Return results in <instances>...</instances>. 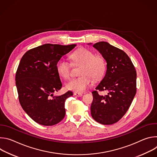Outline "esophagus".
<instances>
[{
  "label": "esophagus",
  "instance_id": "obj_1",
  "mask_svg": "<svg viewBox=\"0 0 157 157\" xmlns=\"http://www.w3.org/2000/svg\"><path fill=\"white\" fill-rule=\"evenodd\" d=\"M74 95L77 96V97H81L82 96V93H75Z\"/></svg>",
  "mask_w": 157,
  "mask_h": 157
}]
</instances>
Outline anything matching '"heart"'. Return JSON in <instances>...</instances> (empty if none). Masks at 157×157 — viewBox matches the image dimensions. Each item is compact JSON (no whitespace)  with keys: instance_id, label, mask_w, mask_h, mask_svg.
Returning <instances> with one entry per match:
<instances>
[{"instance_id":"heart-1","label":"heart","mask_w":157,"mask_h":157,"mask_svg":"<svg viewBox=\"0 0 157 157\" xmlns=\"http://www.w3.org/2000/svg\"><path fill=\"white\" fill-rule=\"evenodd\" d=\"M71 58L74 64L82 67L79 71L81 76L72 79L66 83V87L68 90L82 93L91 85V78L94 81H98L104 76L107 63L102 55L95 54L90 50L82 48L75 52ZM71 68V63L64 58L59 59L56 64L58 75L63 79L70 78Z\"/></svg>"}]
</instances>
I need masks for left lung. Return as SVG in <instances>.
Returning <instances> with one entry per match:
<instances>
[{"label": "left lung", "mask_w": 157, "mask_h": 157, "mask_svg": "<svg viewBox=\"0 0 157 157\" xmlns=\"http://www.w3.org/2000/svg\"><path fill=\"white\" fill-rule=\"evenodd\" d=\"M105 58L107 70L104 78L92 92L94 99L91 116L98 122L112 125L117 122L129 109L137 91V72L128 56L107 42L93 44ZM107 94L100 95L99 91Z\"/></svg>", "instance_id": "left-lung-1"}]
</instances>
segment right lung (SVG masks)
<instances>
[{"label": "right lung", "instance_id": "right-lung-1", "mask_svg": "<svg viewBox=\"0 0 157 157\" xmlns=\"http://www.w3.org/2000/svg\"><path fill=\"white\" fill-rule=\"evenodd\" d=\"M76 46L44 44L27 51L20 61L15 75L18 100L25 113L39 124L54 125L65 116L64 102L73 93L53 96L62 87L56 64Z\"/></svg>", "mask_w": 157, "mask_h": 157}]
</instances>
